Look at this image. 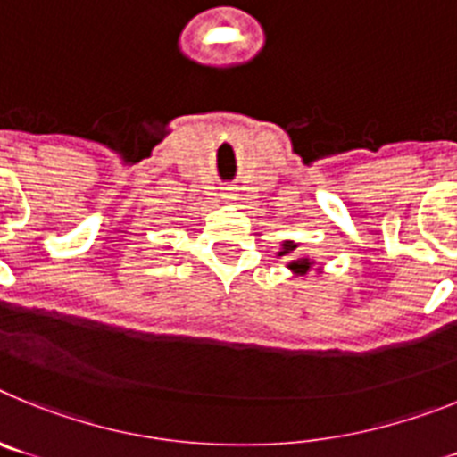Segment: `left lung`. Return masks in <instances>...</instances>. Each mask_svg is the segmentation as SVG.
I'll use <instances>...</instances> for the list:
<instances>
[{"mask_svg":"<svg viewBox=\"0 0 457 457\" xmlns=\"http://www.w3.org/2000/svg\"><path fill=\"white\" fill-rule=\"evenodd\" d=\"M295 249H297V242H295V240H284V242H281V249H278V252H277V256H290V253H293ZM286 268L290 270V274H293V277H306V274H309L311 270H316V272H320V265H318L316 261H313V258H311V256L293 258V261H288V263H286Z\"/></svg>","mask_w":457,"mask_h":457,"instance_id":"obj_1","label":"left lung"}]
</instances>
